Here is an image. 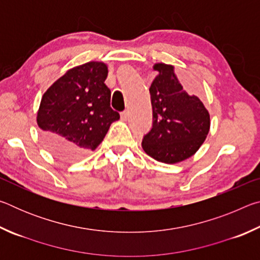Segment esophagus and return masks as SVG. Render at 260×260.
<instances>
[{
    "label": "esophagus",
    "mask_w": 260,
    "mask_h": 260,
    "mask_svg": "<svg viewBox=\"0 0 260 260\" xmlns=\"http://www.w3.org/2000/svg\"><path fill=\"white\" fill-rule=\"evenodd\" d=\"M120 116H121V119H122V120H127V118H128V116H129L128 110H125V111H122V112L120 113Z\"/></svg>",
    "instance_id": "34e87169"
}]
</instances>
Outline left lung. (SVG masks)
<instances>
[{
    "instance_id": "8db88e82",
    "label": "left lung",
    "mask_w": 260,
    "mask_h": 260,
    "mask_svg": "<svg viewBox=\"0 0 260 260\" xmlns=\"http://www.w3.org/2000/svg\"><path fill=\"white\" fill-rule=\"evenodd\" d=\"M150 91L152 128L142 140L147 155L175 164L191 157L210 131V114L202 101L183 89L173 65L157 63Z\"/></svg>"
}]
</instances>
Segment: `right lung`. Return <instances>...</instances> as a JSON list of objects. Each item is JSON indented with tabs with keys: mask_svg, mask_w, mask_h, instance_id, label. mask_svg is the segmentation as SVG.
I'll return each instance as SVG.
<instances>
[{
	"mask_svg": "<svg viewBox=\"0 0 260 260\" xmlns=\"http://www.w3.org/2000/svg\"><path fill=\"white\" fill-rule=\"evenodd\" d=\"M107 77V65L88 61L70 69L43 94L37 122L43 144L57 157L77 160L95 150L120 118L110 107Z\"/></svg>",
	"mask_w": 260,
	"mask_h": 260,
	"instance_id": "1",
	"label": "right lung"
}]
</instances>
